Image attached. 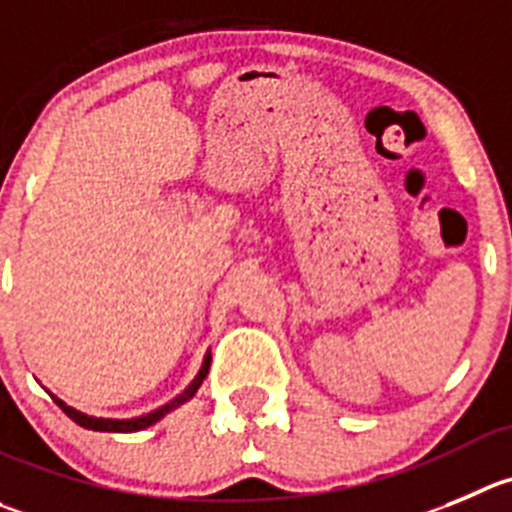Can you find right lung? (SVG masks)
Returning a JSON list of instances; mask_svg holds the SVG:
<instances>
[{"mask_svg":"<svg viewBox=\"0 0 512 512\" xmlns=\"http://www.w3.org/2000/svg\"><path fill=\"white\" fill-rule=\"evenodd\" d=\"M209 364H212V356H209V353H207V356H204L202 369H199V374H197V379L191 381V384L186 386V389L181 391V394L176 396V399H171L169 404H164V407L154 409V412L143 414V417H133V419H103V417H88V414H83V412H78V409L68 407V404H65V401H62V399H57L55 394H52V399H55L57 407H60L62 412L68 414V417L73 419L75 424H80V427H85V429H93V432H138V429H146V427H151V424H156V422H159L161 417H166V414H169L171 409L181 407V404H184V401H189L191 396L197 394V389H199V386H202V381L207 379V374H209Z\"/></svg>","mask_w":512,"mask_h":512,"instance_id":"add662e5","label":"right lung"}]
</instances>
